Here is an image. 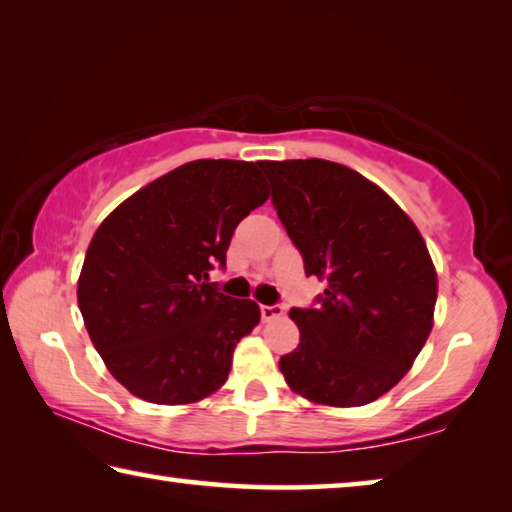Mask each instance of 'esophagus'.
Returning a JSON list of instances; mask_svg holds the SVG:
<instances>
[{"label":"esophagus","instance_id":"1","mask_svg":"<svg viewBox=\"0 0 512 512\" xmlns=\"http://www.w3.org/2000/svg\"><path fill=\"white\" fill-rule=\"evenodd\" d=\"M259 314H262V320H275V318H280L282 314H284V307L282 305H262L259 307Z\"/></svg>","mask_w":512,"mask_h":512}]
</instances>
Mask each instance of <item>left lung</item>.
<instances>
[{
  "label": "left lung",
  "mask_w": 512,
  "mask_h": 512,
  "mask_svg": "<svg viewBox=\"0 0 512 512\" xmlns=\"http://www.w3.org/2000/svg\"><path fill=\"white\" fill-rule=\"evenodd\" d=\"M305 273L327 282L314 307H293L298 348L280 370L293 391L327 406H363L391 391L433 327L436 268L391 196L343 164L259 162Z\"/></svg>",
  "instance_id": "obj_1"
}]
</instances>
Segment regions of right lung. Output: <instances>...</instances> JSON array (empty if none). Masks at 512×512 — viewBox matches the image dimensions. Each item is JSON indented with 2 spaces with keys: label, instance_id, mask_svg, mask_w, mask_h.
<instances>
[{
  "label": "right lung",
  "instance_id": "1",
  "mask_svg": "<svg viewBox=\"0 0 512 512\" xmlns=\"http://www.w3.org/2000/svg\"><path fill=\"white\" fill-rule=\"evenodd\" d=\"M266 198L257 162L194 160L126 198L94 232L79 309L112 377L133 395L192 404L225 384L259 307L207 280Z\"/></svg>",
  "mask_w": 512,
  "mask_h": 512
}]
</instances>
